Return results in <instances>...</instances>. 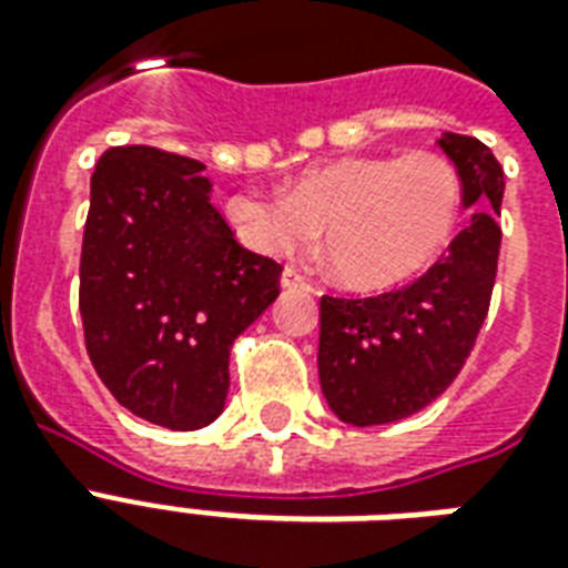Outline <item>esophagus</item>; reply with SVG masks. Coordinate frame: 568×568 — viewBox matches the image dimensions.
Returning a JSON list of instances; mask_svg holds the SVG:
<instances>
[{
    "mask_svg": "<svg viewBox=\"0 0 568 568\" xmlns=\"http://www.w3.org/2000/svg\"><path fill=\"white\" fill-rule=\"evenodd\" d=\"M280 283H283V288H303V292H312L310 280H306V276L297 274L294 267H285V271H283V280H280Z\"/></svg>",
    "mask_w": 568,
    "mask_h": 568,
    "instance_id": "1",
    "label": "esophagus"
}]
</instances>
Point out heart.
Listing matches in <instances>:
<instances>
[{
	"instance_id": "heart-1",
	"label": "heart",
	"mask_w": 568,
	"mask_h": 568,
	"mask_svg": "<svg viewBox=\"0 0 568 568\" xmlns=\"http://www.w3.org/2000/svg\"><path fill=\"white\" fill-rule=\"evenodd\" d=\"M459 200L457 171L436 153L347 155L301 173L285 194H232L226 217L262 256H294L324 230L329 274L354 292H386L445 250Z\"/></svg>"
}]
</instances>
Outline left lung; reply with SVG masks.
<instances>
[{
  "label": "left lung",
  "mask_w": 568,
  "mask_h": 568,
  "mask_svg": "<svg viewBox=\"0 0 568 568\" xmlns=\"http://www.w3.org/2000/svg\"><path fill=\"white\" fill-rule=\"evenodd\" d=\"M471 221L415 283L377 297H321L318 377L329 409L372 427L409 418L454 383L484 327L501 250L504 171L477 138L445 132Z\"/></svg>",
  "instance_id": "obj_1"
}]
</instances>
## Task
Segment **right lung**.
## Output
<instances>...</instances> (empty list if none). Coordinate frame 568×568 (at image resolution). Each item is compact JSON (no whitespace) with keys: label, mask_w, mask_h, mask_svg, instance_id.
I'll return each mask as SVG.
<instances>
[{"label":"right lung","mask_w":568,"mask_h":568,"mask_svg":"<svg viewBox=\"0 0 568 568\" xmlns=\"http://www.w3.org/2000/svg\"><path fill=\"white\" fill-rule=\"evenodd\" d=\"M203 171L155 146H111L84 223L88 356L120 406L168 430L223 413L232 342L276 301L283 274L235 241Z\"/></svg>","instance_id":"obj_1"}]
</instances>
